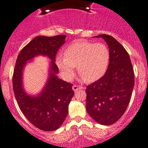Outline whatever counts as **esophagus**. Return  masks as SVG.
<instances>
[{"mask_svg":"<svg viewBox=\"0 0 148 148\" xmlns=\"http://www.w3.org/2000/svg\"><path fill=\"white\" fill-rule=\"evenodd\" d=\"M81 88H84L83 86H77V85H74V86H72V89L74 90V91H77V90L79 89H81Z\"/></svg>","mask_w":148,"mask_h":148,"instance_id":"1","label":"esophagus"}]
</instances>
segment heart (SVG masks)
I'll list each match as a JSON object with an SVG mask.
<instances>
[{
	"instance_id": "b5f03b06",
	"label": "heart",
	"mask_w": 148,
	"mask_h": 148,
	"mask_svg": "<svg viewBox=\"0 0 148 148\" xmlns=\"http://www.w3.org/2000/svg\"><path fill=\"white\" fill-rule=\"evenodd\" d=\"M64 54L57 56L56 64L67 81L73 78L77 66L79 74L86 82H96L106 74L109 64V49L103 43L79 40L70 44Z\"/></svg>"
}]
</instances>
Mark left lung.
Returning a JSON list of instances; mask_svg holds the SVG:
<instances>
[{"label":"left lung","instance_id":"8db88e82","mask_svg":"<svg viewBox=\"0 0 148 148\" xmlns=\"http://www.w3.org/2000/svg\"><path fill=\"white\" fill-rule=\"evenodd\" d=\"M96 37L106 42L110 62L103 77L86 87V111L97 123L109 125L126 111L134 86V71L128 53L116 39L106 34Z\"/></svg>","mask_w":148,"mask_h":148}]
</instances>
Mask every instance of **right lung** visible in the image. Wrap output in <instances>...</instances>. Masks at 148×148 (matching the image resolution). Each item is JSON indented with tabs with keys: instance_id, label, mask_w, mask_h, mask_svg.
Instances as JSON below:
<instances>
[{
	"instance_id": "1",
	"label": "right lung",
	"mask_w": 148,
	"mask_h": 148,
	"mask_svg": "<svg viewBox=\"0 0 148 148\" xmlns=\"http://www.w3.org/2000/svg\"><path fill=\"white\" fill-rule=\"evenodd\" d=\"M65 39L64 35L35 37L20 52L12 75L14 94L20 109L32 125L45 131H53L61 126L74 94L72 84L56 76L59 72L55 64L56 54ZM38 55L47 56L52 60L50 75L43 91L38 96L31 97L23 89L22 71L27 62Z\"/></svg>"
}]
</instances>
